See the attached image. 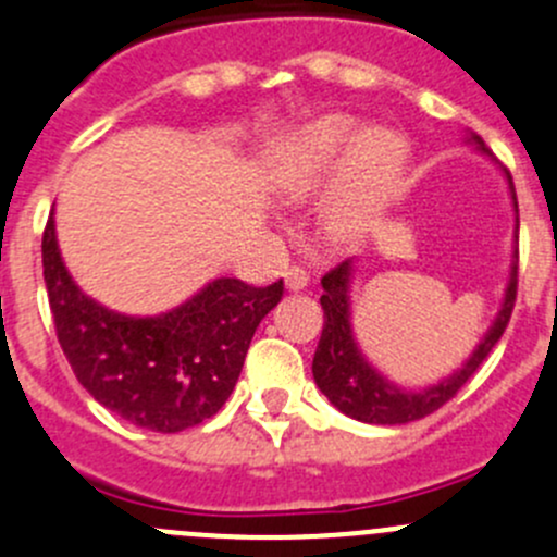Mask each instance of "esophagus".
<instances>
[{
  "label": "esophagus",
  "mask_w": 557,
  "mask_h": 557,
  "mask_svg": "<svg viewBox=\"0 0 557 557\" xmlns=\"http://www.w3.org/2000/svg\"><path fill=\"white\" fill-rule=\"evenodd\" d=\"M307 280H310V274H307V269L299 267V263H290V267L285 269V285H288L290 290H301L307 285Z\"/></svg>",
  "instance_id": "esophagus-1"
}]
</instances>
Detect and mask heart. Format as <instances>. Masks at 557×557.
Listing matches in <instances>:
<instances>
[{
  "label": "heart",
  "mask_w": 557,
  "mask_h": 557,
  "mask_svg": "<svg viewBox=\"0 0 557 557\" xmlns=\"http://www.w3.org/2000/svg\"><path fill=\"white\" fill-rule=\"evenodd\" d=\"M403 171V138L372 133L350 116H323L290 144L277 185L288 198H307L345 174L323 209V223L334 239H356L397 196Z\"/></svg>",
  "instance_id": "b5f03b06"
}]
</instances>
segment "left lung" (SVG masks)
<instances>
[{
  "mask_svg": "<svg viewBox=\"0 0 557 557\" xmlns=\"http://www.w3.org/2000/svg\"><path fill=\"white\" fill-rule=\"evenodd\" d=\"M471 141L476 144L482 152H487L482 135L471 133ZM511 190H515V187H511ZM511 198H515L517 207V196ZM517 263H520V252H517L515 269H511L504 307H500L498 318H495L493 329H490L487 337L482 339V345L473 350V356L466 361V367H462L460 372H455L451 377L441 381L438 386L424 388V392H403V388L392 386L386 377H381L370 364H367L364 356L356 348L348 323L350 261H343L334 269H329L321 277L323 332L321 339H318L315 359H312V375H315L318 388L326 394L329 403H332L334 408L343 410L350 419H359V422L367 424H405L416 422V419H424V416H430L433 410H438L441 405L449 403V399L471 381L473 372L482 367V361L487 359L490 350L495 348L500 334L509 326L511 310H515L517 301Z\"/></svg>",
  "mask_w": 557,
  "mask_h": 557,
  "instance_id": "left-lung-1",
  "label": "left lung"
}]
</instances>
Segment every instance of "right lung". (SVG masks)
<instances>
[{"mask_svg": "<svg viewBox=\"0 0 557 557\" xmlns=\"http://www.w3.org/2000/svg\"><path fill=\"white\" fill-rule=\"evenodd\" d=\"M42 277L57 339L81 386L152 433L196 428L223 408L258 323L283 299V280L247 285L223 277L165 315H116L75 288L51 218L42 231Z\"/></svg>", "mask_w": 557, "mask_h": 557, "instance_id": "add662e5", "label": "right lung"}]
</instances>
